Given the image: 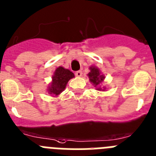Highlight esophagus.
<instances>
[{
	"label": "esophagus",
	"instance_id": "obj_1",
	"mask_svg": "<svg viewBox=\"0 0 156 156\" xmlns=\"http://www.w3.org/2000/svg\"><path fill=\"white\" fill-rule=\"evenodd\" d=\"M75 75H76L77 77H81L82 75V70H78V71H76L75 72Z\"/></svg>",
	"mask_w": 156,
	"mask_h": 156
}]
</instances>
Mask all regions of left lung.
<instances>
[{"instance_id":"1","label":"left lung","mask_w":156,"mask_h":156,"mask_svg":"<svg viewBox=\"0 0 156 156\" xmlns=\"http://www.w3.org/2000/svg\"><path fill=\"white\" fill-rule=\"evenodd\" d=\"M89 70H90V72L88 74V76L89 78V81L93 84V86L95 87H98L100 85H101V82H103L105 78L104 75H103L101 74V70H99L97 67H94V66H92V67H89ZM97 90H102L104 91L105 90V88L104 89H101V87L97 88Z\"/></svg>"}]
</instances>
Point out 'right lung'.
<instances>
[{
	"label": "right lung",
	"mask_w": 156,
	"mask_h": 156,
	"mask_svg": "<svg viewBox=\"0 0 156 156\" xmlns=\"http://www.w3.org/2000/svg\"><path fill=\"white\" fill-rule=\"evenodd\" d=\"M74 77V73L70 70L65 69L63 67H59L55 69L52 75V82L48 88V93L52 96H58L64 90L69 80Z\"/></svg>",
	"instance_id": "add662e5"
}]
</instances>
